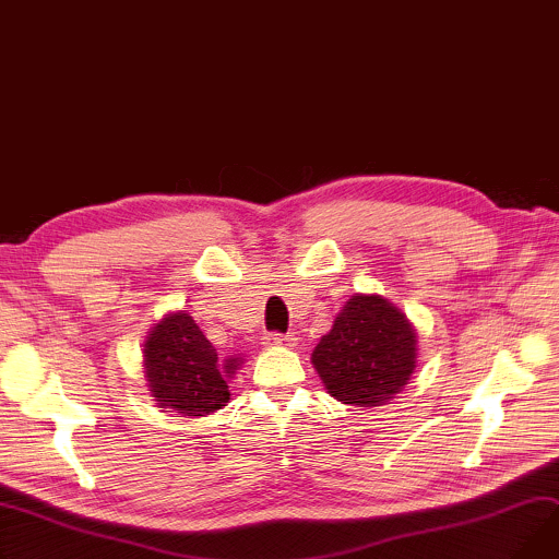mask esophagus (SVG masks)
Returning a JSON list of instances; mask_svg holds the SVG:
<instances>
[{
	"mask_svg": "<svg viewBox=\"0 0 559 559\" xmlns=\"http://www.w3.org/2000/svg\"><path fill=\"white\" fill-rule=\"evenodd\" d=\"M292 334H281V332H267L265 337H263V344L267 346V348H276V346H283V348H287V346H292Z\"/></svg>",
	"mask_w": 559,
	"mask_h": 559,
	"instance_id": "obj_1",
	"label": "esophagus"
}]
</instances>
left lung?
<instances>
[{
    "label": "left lung",
    "mask_w": 559,
    "mask_h": 559,
    "mask_svg": "<svg viewBox=\"0 0 559 559\" xmlns=\"http://www.w3.org/2000/svg\"><path fill=\"white\" fill-rule=\"evenodd\" d=\"M412 321L380 294H355L312 350V366L342 404L382 406L416 370Z\"/></svg>",
    "instance_id": "obj_1"
}]
</instances>
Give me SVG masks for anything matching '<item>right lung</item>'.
Listing matches in <instances>:
<instances>
[{"instance_id":"1","label":"right lung","mask_w":559,"mask_h":559,"mask_svg":"<svg viewBox=\"0 0 559 559\" xmlns=\"http://www.w3.org/2000/svg\"><path fill=\"white\" fill-rule=\"evenodd\" d=\"M242 357L217 359L193 317L183 310L166 314L153 325L143 344L147 391L159 408L179 418L209 416L229 402V384Z\"/></svg>"}]
</instances>
